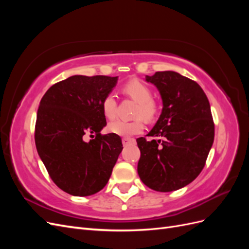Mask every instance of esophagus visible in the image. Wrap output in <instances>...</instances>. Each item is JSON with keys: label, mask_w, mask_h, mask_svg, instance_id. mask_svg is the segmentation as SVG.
Returning a JSON list of instances; mask_svg holds the SVG:
<instances>
[{"label": "esophagus", "mask_w": 249, "mask_h": 249, "mask_svg": "<svg viewBox=\"0 0 249 249\" xmlns=\"http://www.w3.org/2000/svg\"><path fill=\"white\" fill-rule=\"evenodd\" d=\"M130 143H135V140L133 138H127V137L123 138V144L124 145H127V144H130Z\"/></svg>", "instance_id": "34e87169"}]
</instances>
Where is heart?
Wrapping results in <instances>:
<instances>
[{
	"label": "heart",
	"instance_id": "obj_1",
	"mask_svg": "<svg viewBox=\"0 0 249 249\" xmlns=\"http://www.w3.org/2000/svg\"><path fill=\"white\" fill-rule=\"evenodd\" d=\"M124 91L129 96H131L134 101L138 103V107L135 112V116H141L146 120L153 119L156 112L157 107L153 99V92L150 88L138 80H132L129 83H126L124 87ZM116 96L114 93H108L104 97L102 102V109L104 115L107 118H113L116 113ZM143 122L142 119L136 118L134 120H123L116 119L108 125V130L118 135L120 137H131L133 135L140 134L143 131Z\"/></svg>",
	"mask_w": 249,
	"mask_h": 249
}]
</instances>
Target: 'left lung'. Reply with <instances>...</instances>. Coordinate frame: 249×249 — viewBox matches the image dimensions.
I'll use <instances>...</instances> for the list:
<instances>
[{"label":"left lung","instance_id":"8db88e82","mask_svg":"<svg viewBox=\"0 0 249 249\" xmlns=\"http://www.w3.org/2000/svg\"><path fill=\"white\" fill-rule=\"evenodd\" d=\"M162 99L161 115L147 136L138 138L140 159L137 171L143 184L159 192L187 186L198 177L214 141L210 103L201 87L178 72L157 71L145 76Z\"/></svg>","mask_w":249,"mask_h":249}]
</instances>
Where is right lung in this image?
<instances>
[{
  "label": "right lung",
  "mask_w": 249,
  "mask_h": 249,
  "mask_svg": "<svg viewBox=\"0 0 249 249\" xmlns=\"http://www.w3.org/2000/svg\"><path fill=\"white\" fill-rule=\"evenodd\" d=\"M117 80L76 74L53 85L40 101L35 125L37 153L53 182L73 196L101 191L124 148L118 135H101L107 124L102 102ZM89 133L96 137L86 142L84 137Z\"/></svg>",
  "instance_id": "1"
}]
</instances>
